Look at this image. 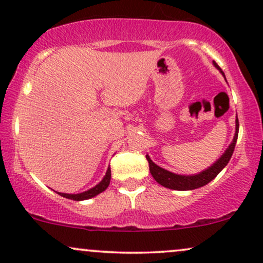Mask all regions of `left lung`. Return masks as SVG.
<instances>
[{"instance_id":"obj_1","label":"left lung","mask_w":263,"mask_h":263,"mask_svg":"<svg viewBox=\"0 0 263 263\" xmlns=\"http://www.w3.org/2000/svg\"><path fill=\"white\" fill-rule=\"evenodd\" d=\"M213 66H215L217 69L221 70V68L218 67V64H217L215 61H213ZM221 73L222 76L226 78L224 73H223L222 70ZM238 133H239V121H238V117H236L234 138H233V141L231 142V145H229L228 148L224 151V154H223L222 156L219 157L211 167L206 168L205 171L200 172V173L197 174H191V176H183V174L172 173V172L157 166L155 162H152L150 156L146 155V160L148 162V167H150L151 176L154 177V179L156 180L158 184H161L162 186L168 187V189H173V190H180V191L194 190V189H197V187L206 185V184H209L211 180L215 179V178L218 176L219 172H221L223 168L228 164L233 152H234L236 140H238Z\"/></svg>"}]
</instances>
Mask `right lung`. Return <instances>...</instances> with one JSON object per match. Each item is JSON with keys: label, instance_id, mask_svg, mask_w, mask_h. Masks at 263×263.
Wrapping results in <instances>:
<instances>
[{"label": "right lung", "instance_id": "add662e5", "mask_svg": "<svg viewBox=\"0 0 263 263\" xmlns=\"http://www.w3.org/2000/svg\"><path fill=\"white\" fill-rule=\"evenodd\" d=\"M109 181H111V168H107V172L103 177V179L100 181L99 184H96L95 186L91 187V189L84 191V193H79V194H66V193H56L60 194L61 196L66 197V199H70L74 201H83V200H87V199H91V197L99 195L101 194L102 191H105L107 187L109 185Z\"/></svg>", "mask_w": 263, "mask_h": 263}]
</instances>
